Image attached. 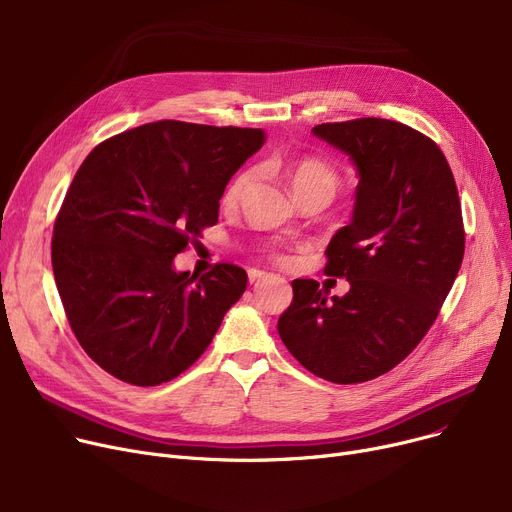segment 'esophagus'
<instances>
[{
	"label": "esophagus",
	"mask_w": 512,
	"mask_h": 512,
	"mask_svg": "<svg viewBox=\"0 0 512 512\" xmlns=\"http://www.w3.org/2000/svg\"><path fill=\"white\" fill-rule=\"evenodd\" d=\"M272 274H267V272H261V270H251L249 272V282L251 284H257V282H261V280H265V278H270Z\"/></svg>",
	"instance_id": "1"
}]
</instances>
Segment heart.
Wrapping results in <instances>:
<instances>
[{"mask_svg": "<svg viewBox=\"0 0 512 512\" xmlns=\"http://www.w3.org/2000/svg\"><path fill=\"white\" fill-rule=\"evenodd\" d=\"M253 178H255L253 170L238 172L226 186L224 205H228V207L238 205L251 188ZM286 178L290 182L294 197H301L311 191H324L330 197H334L338 186H340V178L334 172V168H330L326 161L315 159V157H303L297 161H290V164L286 166Z\"/></svg>", "mask_w": 512, "mask_h": 512, "instance_id": "obj_1", "label": "heart"}]
</instances>
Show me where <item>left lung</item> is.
<instances>
[{
	"instance_id": "obj_1",
	"label": "left lung",
	"mask_w": 512,
	"mask_h": 512,
	"mask_svg": "<svg viewBox=\"0 0 512 512\" xmlns=\"http://www.w3.org/2000/svg\"><path fill=\"white\" fill-rule=\"evenodd\" d=\"M311 132L359 174L351 224L326 249V274L351 290L328 297L294 280L278 334L317 378L359 384L396 367L436 321L463 263L461 201L440 147L405 124L359 118Z\"/></svg>"
}]
</instances>
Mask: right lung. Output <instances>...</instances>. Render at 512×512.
Segmentation results:
<instances>
[{"label": "right lung", "instance_id": "1", "mask_svg": "<svg viewBox=\"0 0 512 512\" xmlns=\"http://www.w3.org/2000/svg\"><path fill=\"white\" fill-rule=\"evenodd\" d=\"M263 143L261 128L159 120L103 141L78 168L51 265L76 340L114 378L174 380L247 290L238 265L197 278L174 257L218 222L226 184Z\"/></svg>", "mask_w": 512, "mask_h": 512}]
</instances>
